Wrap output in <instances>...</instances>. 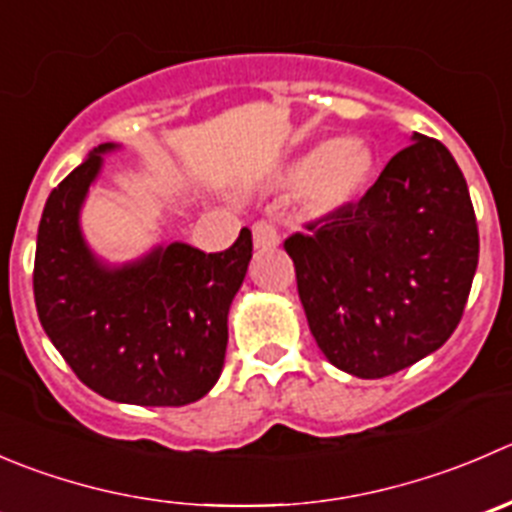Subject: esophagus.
<instances>
[{
  "label": "esophagus",
  "instance_id": "obj_1",
  "mask_svg": "<svg viewBox=\"0 0 512 512\" xmlns=\"http://www.w3.org/2000/svg\"><path fill=\"white\" fill-rule=\"evenodd\" d=\"M252 242H255L257 250H270V247H277L280 245L277 227L267 220L255 222V225H252Z\"/></svg>",
  "mask_w": 512,
  "mask_h": 512
}]
</instances>
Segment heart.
<instances>
[{"instance_id": "1", "label": "heart", "mask_w": 512, "mask_h": 512, "mask_svg": "<svg viewBox=\"0 0 512 512\" xmlns=\"http://www.w3.org/2000/svg\"><path fill=\"white\" fill-rule=\"evenodd\" d=\"M372 175V152L360 140H335L302 152L277 177L282 190H305L317 215H330L357 200Z\"/></svg>"}]
</instances>
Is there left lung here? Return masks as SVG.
I'll list each match as a JSON object with an SVG mask.
<instances>
[{
  "label": "left lung",
  "instance_id": "obj_1",
  "mask_svg": "<svg viewBox=\"0 0 512 512\" xmlns=\"http://www.w3.org/2000/svg\"><path fill=\"white\" fill-rule=\"evenodd\" d=\"M322 355L362 380L445 345L478 267L468 182L443 142L415 132L360 202L285 240Z\"/></svg>",
  "mask_w": 512,
  "mask_h": 512
}]
</instances>
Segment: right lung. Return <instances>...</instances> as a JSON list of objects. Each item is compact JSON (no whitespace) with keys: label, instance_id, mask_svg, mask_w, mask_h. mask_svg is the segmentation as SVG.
Returning <instances> with one entry per match:
<instances>
[{"label":"right lung","instance_id":"add662e5","mask_svg":"<svg viewBox=\"0 0 512 512\" xmlns=\"http://www.w3.org/2000/svg\"><path fill=\"white\" fill-rule=\"evenodd\" d=\"M104 142L44 205L34 255V302L44 332L89 390L114 403L180 408L220 380L227 315L252 260L242 227L225 252L185 242L109 265L92 252L79 215L99 177Z\"/></svg>","mask_w":512,"mask_h":512}]
</instances>
